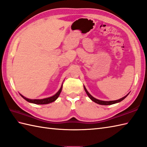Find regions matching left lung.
Returning a JSON list of instances; mask_svg holds the SVG:
<instances>
[{"label":"left lung","instance_id":"1","mask_svg":"<svg viewBox=\"0 0 147 147\" xmlns=\"http://www.w3.org/2000/svg\"><path fill=\"white\" fill-rule=\"evenodd\" d=\"M84 90L85 91H86V94H87V96H89V98L92 100V101H94V102H96L97 104H100V105H111V104H116V103H118V102H121V101H122L123 99H125L126 97L128 96L129 93L127 94V95H126L125 96H124L123 97H122V98H121L118 100H109V101H105V100H99V99H96L95 97H94L93 96H92L90 95V94H89V92H88L87 90L86 89V87H85L84 86Z\"/></svg>","mask_w":147,"mask_h":147}]
</instances>
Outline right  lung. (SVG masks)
<instances>
[{
    "label": "right lung",
    "mask_w": 147,
    "mask_h": 147,
    "mask_svg": "<svg viewBox=\"0 0 147 147\" xmlns=\"http://www.w3.org/2000/svg\"><path fill=\"white\" fill-rule=\"evenodd\" d=\"M63 87V83L61 84V86L60 87V89H59V90L58 92L53 95V96L50 97H47V98H45V99H28L25 97L24 96H23L22 95H21V94H19L21 95V96L22 97V98L26 100H27L28 102H31V103H33V104H50L51 102H53L54 101L56 100L57 99V98L59 97L60 94L61 92V89H62Z\"/></svg>",
    "instance_id": "obj_1"
}]
</instances>
